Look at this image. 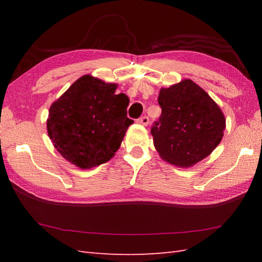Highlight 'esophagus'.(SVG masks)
I'll list each match as a JSON object with an SVG mask.
<instances>
[{"mask_svg":"<svg viewBox=\"0 0 262 262\" xmlns=\"http://www.w3.org/2000/svg\"><path fill=\"white\" fill-rule=\"evenodd\" d=\"M148 121H149V119H148V117H146V116H143V117H141L140 119L137 120L138 124H141L143 126H147L148 125Z\"/></svg>","mask_w":262,"mask_h":262,"instance_id":"esophagus-1","label":"esophagus"}]
</instances>
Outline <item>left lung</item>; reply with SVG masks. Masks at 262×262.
Returning <instances> with one entry per match:
<instances>
[{"mask_svg": "<svg viewBox=\"0 0 262 262\" xmlns=\"http://www.w3.org/2000/svg\"><path fill=\"white\" fill-rule=\"evenodd\" d=\"M162 114L151 128L154 146L166 162L181 168L207 158L219 145L225 117L208 93L191 80L160 90Z\"/></svg>", "mask_w": 262, "mask_h": 262, "instance_id": "8db88e82", "label": "left lung"}]
</instances>
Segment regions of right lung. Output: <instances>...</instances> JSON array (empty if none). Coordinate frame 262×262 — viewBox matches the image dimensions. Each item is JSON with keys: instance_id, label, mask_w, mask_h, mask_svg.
<instances>
[{"instance_id": "obj_1", "label": "right lung", "mask_w": 262, "mask_h": 262, "mask_svg": "<svg viewBox=\"0 0 262 262\" xmlns=\"http://www.w3.org/2000/svg\"><path fill=\"white\" fill-rule=\"evenodd\" d=\"M117 84L83 75L49 108L48 136L69 162L91 169L114 157L133 122Z\"/></svg>"}]
</instances>
